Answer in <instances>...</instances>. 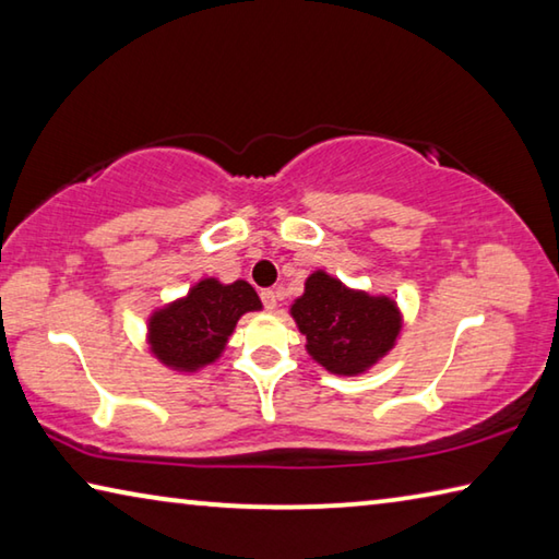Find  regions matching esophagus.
<instances>
[{"mask_svg": "<svg viewBox=\"0 0 559 559\" xmlns=\"http://www.w3.org/2000/svg\"><path fill=\"white\" fill-rule=\"evenodd\" d=\"M261 300L266 310H276L278 308V293L276 290H261Z\"/></svg>", "mask_w": 559, "mask_h": 559, "instance_id": "esophagus-1", "label": "esophagus"}]
</instances>
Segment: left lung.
I'll return each mask as SVG.
<instances>
[{
	"mask_svg": "<svg viewBox=\"0 0 559 559\" xmlns=\"http://www.w3.org/2000/svg\"><path fill=\"white\" fill-rule=\"evenodd\" d=\"M290 316L306 335L310 359L340 377L372 370L390 355L404 325L394 298L349 288L323 269L306 278V290L293 300Z\"/></svg>",
	"mask_w": 559,
	"mask_h": 559,
	"instance_id": "1",
	"label": "left lung"
}]
</instances>
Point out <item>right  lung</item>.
Segmentation results:
<instances>
[{"mask_svg": "<svg viewBox=\"0 0 559 559\" xmlns=\"http://www.w3.org/2000/svg\"><path fill=\"white\" fill-rule=\"evenodd\" d=\"M261 308L251 283L200 278L187 296L150 313L145 333L150 355L173 372H200L222 357L239 318Z\"/></svg>", "mask_w": 559, "mask_h": 559, "instance_id": "add662e5", "label": "right lung"}]
</instances>
